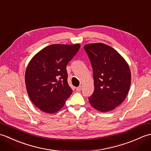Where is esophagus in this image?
<instances>
[{
	"label": "esophagus",
	"instance_id": "obj_1",
	"mask_svg": "<svg viewBox=\"0 0 151 151\" xmlns=\"http://www.w3.org/2000/svg\"><path fill=\"white\" fill-rule=\"evenodd\" d=\"M76 91H81L82 90V86H78V87H77V88H76Z\"/></svg>",
	"mask_w": 151,
	"mask_h": 151
}]
</instances>
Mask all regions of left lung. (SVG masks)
Returning a JSON list of instances; mask_svg holds the SVG:
<instances>
[{"instance_id": "left-lung-1", "label": "left lung", "mask_w": 151, "mask_h": 151, "mask_svg": "<svg viewBox=\"0 0 151 151\" xmlns=\"http://www.w3.org/2000/svg\"><path fill=\"white\" fill-rule=\"evenodd\" d=\"M93 70L94 91L91 106L101 112L114 110L126 98L131 84V72L124 58L110 46L101 43L84 45Z\"/></svg>"}]
</instances>
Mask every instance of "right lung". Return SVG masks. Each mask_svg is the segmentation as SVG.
Segmentation results:
<instances>
[{
    "instance_id": "obj_1",
    "label": "right lung",
    "mask_w": 151,
    "mask_h": 151,
    "mask_svg": "<svg viewBox=\"0 0 151 151\" xmlns=\"http://www.w3.org/2000/svg\"><path fill=\"white\" fill-rule=\"evenodd\" d=\"M81 44H53L32 57L25 72V84L31 101L47 114L60 111L73 90L67 83L66 66Z\"/></svg>"
}]
</instances>
